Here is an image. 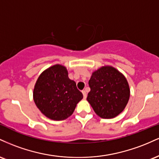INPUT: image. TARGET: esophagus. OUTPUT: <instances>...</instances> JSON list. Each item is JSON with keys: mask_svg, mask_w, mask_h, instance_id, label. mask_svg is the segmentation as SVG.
Here are the masks:
<instances>
[{"mask_svg": "<svg viewBox=\"0 0 159 159\" xmlns=\"http://www.w3.org/2000/svg\"><path fill=\"white\" fill-rule=\"evenodd\" d=\"M82 93H83V96H84V98H87V91L85 90H82Z\"/></svg>", "mask_w": 159, "mask_h": 159, "instance_id": "1", "label": "esophagus"}]
</instances>
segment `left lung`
I'll return each instance as SVG.
<instances>
[{
  "instance_id": "8db88e82",
  "label": "left lung",
  "mask_w": 159,
  "mask_h": 159,
  "mask_svg": "<svg viewBox=\"0 0 159 159\" xmlns=\"http://www.w3.org/2000/svg\"><path fill=\"white\" fill-rule=\"evenodd\" d=\"M88 84L90 91L87 99L100 117L114 118L126 106L130 96L129 84L114 67L104 66L95 71Z\"/></svg>"
}]
</instances>
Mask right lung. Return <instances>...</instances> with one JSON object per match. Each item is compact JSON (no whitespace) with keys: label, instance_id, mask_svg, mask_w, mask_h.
<instances>
[{"label":"right lung","instance_id":"obj_1","mask_svg":"<svg viewBox=\"0 0 159 159\" xmlns=\"http://www.w3.org/2000/svg\"><path fill=\"white\" fill-rule=\"evenodd\" d=\"M82 98L83 94L75 82L69 79L66 69L61 65L44 71L34 87L36 105L45 116L54 120L68 118Z\"/></svg>","mask_w":159,"mask_h":159}]
</instances>
